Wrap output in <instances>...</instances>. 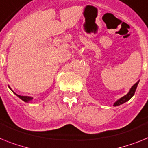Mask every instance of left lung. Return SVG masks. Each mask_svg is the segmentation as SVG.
<instances>
[{
    "instance_id": "1",
    "label": "left lung",
    "mask_w": 148,
    "mask_h": 148,
    "mask_svg": "<svg viewBox=\"0 0 148 148\" xmlns=\"http://www.w3.org/2000/svg\"><path fill=\"white\" fill-rule=\"evenodd\" d=\"M138 82H139V81H138L137 82L135 83V85H133L132 87V88L130 89V91H129V93L127 94L126 95H125L124 97H123L122 98L119 99V100H118V101H117L116 102L114 103V106H119V105L123 104V103H124L125 102H126V101H128L129 100H130V99L132 97L133 95H135V91H136V88H137V86H138Z\"/></svg>"
}]
</instances>
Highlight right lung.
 I'll list each match as a JSON object with an SVG mask.
<instances>
[{"label":"right lung","mask_w":148,"mask_h":148,"mask_svg":"<svg viewBox=\"0 0 148 148\" xmlns=\"http://www.w3.org/2000/svg\"><path fill=\"white\" fill-rule=\"evenodd\" d=\"M11 91H12V90H11ZM13 93H14V92H13ZM16 95L17 97H19V98L21 99V100H23V101H25V102H28V101H30V100H32V97H29V96H21V95H16V93H14Z\"/></svg>","instance_id":"obj_1"}]
</instances>
